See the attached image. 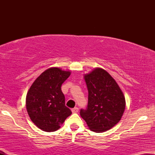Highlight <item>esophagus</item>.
<instances>
[{
  "label": "esophagus",
  "mask_w": 155,
  "mask_h": 155,
  "mask_svg": "<svg viewBox=\"0 0 155 155\" xmlns=\"http://www.w3.org/2000/svg\"><path fill=\"white\" fill-rule=\"evenodd\" d=\"M71 111H72V113H77V112L79 111V108H78L77 107H75V108H72Z\"/></svg>",
  "instance_id": "esophagus-1"
}]
</instances>
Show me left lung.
<instances>
[{"mask_svg": "<svg viewBox=\"0 0 155 155\" xmlns=\"http://www.w3.org/2000/svg\"><path fill=\"white\" fill-rule=\"evenodd\" d=\"M88 90V104L80 115L92 131L108 130L120 122L125 98L118 84L104 69L95 68L84 75Z\"/></svg>", "mask_w": 155, "mask_h": 155, "instance_id": "1", "label": "left lung"}]
</instances>
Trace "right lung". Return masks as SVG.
<instances>
[{"instance_id": "obj_1", "label": "right lung", "mask_w": 155, "mask_h": 155, "mask_svg": "<svg viewBox=\"0 0 155 155\" xmlns=\"http://www.w3.org/2000/svg\"><path fill=\"white\" fill-rule=\"evenodd\" d=\"M71 71L49 68L33 81L26 96V108L32 122L39 129L54 132L72 114L65 106L62 84Z\"/></svg>"}]
</instances>
